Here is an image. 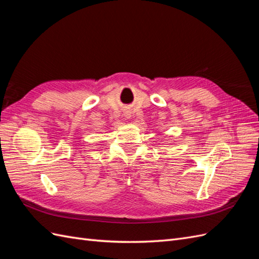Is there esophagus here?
Listing matches in <instances>:
<instances>
[{"label": "esophagus", "instance_id": "34e87169", "mask_svg": "<svg viewBox=\"0 0 259 259\" xmlns=\"http://www.w3.org/2000/svg\"><path fill=\"white\" fill-rule=\"evenodd\" d=\"M127 117H128V116H127Z\"/></svg>", "mask_w": 259, "mask_h": 259}]
</instances>
